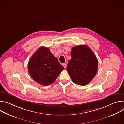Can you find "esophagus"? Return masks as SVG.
<instances>
[{
	"mask_svg": "<svg viewBox=\"0 0 124 124\" xmlns=\"http://www.w3.org/2000/svg\"><path fill=\"white\" fill-rule=\"evenodd\" d=\"M63 67H64L65 68H66L67 66V64L66 63H64V64H63Z\"/></svg>",
	"mask_w": 124,
	"mask_h": 124,
	"instance_id": "obj_1",
	"label": "esophagus"
}]
</instances>
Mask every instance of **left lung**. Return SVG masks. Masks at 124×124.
<instances>
[{"mask_svg":"<svg viewBox=\"0 0 124 124\" xmlns=\"http://www.w3.org/2000/svg\"><path fill=\"white\" fill-rule=\"evenodd\" d=\"M71 59L67 70L72 81L85 86L93 79L98 67V61L93 51L86 45H79L72 48Z\"/></svg>","mask_w":124,"mask_h":124,"instance_id":"left-lung-1","label":"left lung"}]
</instances>
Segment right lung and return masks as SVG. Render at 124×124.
<instances>
[{"label": "right lung", "instance_id": "obj_1", "mask_svg": "<svg viewBox=\"0 0 124 124\" xmlns=\"http://www.w3.org/2000/svg\"><path fill=\"white\" fill-rule=\"evenodd\" d=\"M64 68L54 56L49 49L40 47L28 63V70L31 78L38 83L48 86L54 83Z\"/></svg>", "mask_w": 124, "mask_h": 124}]
</instances>
